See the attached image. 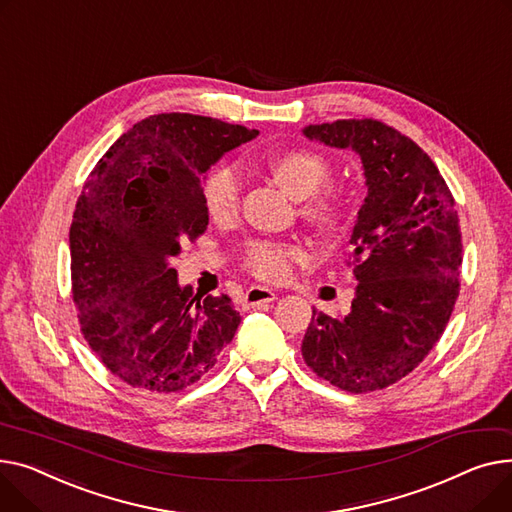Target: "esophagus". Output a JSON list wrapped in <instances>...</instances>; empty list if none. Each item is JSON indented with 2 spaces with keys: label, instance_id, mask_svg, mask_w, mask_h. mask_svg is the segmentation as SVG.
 I'll use <instances>...</instances> for the list:
<instances>
[{
  "label": "esophagus",
  "instance_id": "34e87169",
  "mask_svg": "<svg viewBox=\"0 0 512 512\" xmlns=\"http://www.w3.org/2000/svg\"><path fill=\"white\" fill-rule=\"evenodd\" d=\"M277 299V293L273 291V289H266V287H260V285H256V287H250L248 291H246V297H244V306H260V304H270V302H275Z\"/></svg>",
  "mask_w": 512,
  "mask_h": 512
}]
</instances>
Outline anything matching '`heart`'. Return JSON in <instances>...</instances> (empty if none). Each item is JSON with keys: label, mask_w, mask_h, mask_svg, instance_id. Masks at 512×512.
Segmentation results:
<instances>
[{"label": "heart", "mask_w": 512, "mask_h": 512, "mask_svg": "<svg viewBox=\"0 0 512 512\" xmlns=\"http://www.w3.org/2000/svg\"><path fill=\"white\" fill-rule=\"evenodd\" d=\"M266 173L295 200H306L304 215L320 229L333 227L341 217V198L333 192H318L328 179V163L304 148L277 150L264 159ZM202 204L215 223H231L239 213V179L231 167H215L202 184ZM297 244H279L258 239L246 250V264L262 281H281L291 273L293 262L302 260Z\"/></svg>", "instance_id": "1"}]
</instances>
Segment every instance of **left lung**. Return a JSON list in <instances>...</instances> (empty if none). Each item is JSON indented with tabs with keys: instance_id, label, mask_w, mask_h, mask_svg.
<instances>
[{
	"instance_id": "obj_1",
	"label": "left lung",
	"mask_w": 512,
	"mask_h": 512,
	"mask_svg": "<svg viewBox=\"0 0 512 512\" xmlns=\"http://www.w3.org/2000/svg\"><path fill=\"white\" fill-rule=\"evenodd\" d=\"M304 136L353 150L366 198L351 233V312H312L306 364L347 393H372L424 362L459 295L461 227L436 165L413 140L374 119L310 124Z\"/></svg>"
}]
</instances>
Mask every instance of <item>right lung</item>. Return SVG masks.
<instances>
[{"instance_id": "obj_1", "label": "right lung", "mask_w": 512, "mask_h": 512, "mask_svg": "<svg viewBox=\"0 0 512 512\" xmlns=\"http://www.w3.org/2000/svg\"><path fill=\"white\" fill-rule=\"evenodd\" d=\"M256 136L213 117L148 115L86 179L70 227L74 304L90 349L138 390L198 382L242 320L227 295L194 297L171 258L206 231L208 169Z\"/></svg>"}]
</instances>
